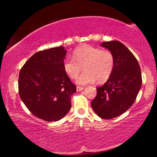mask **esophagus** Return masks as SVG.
<instances>
[{
	"label": "esophagus",
	"mask_w": 157,
	"mask_h": 157,
	"mask_svg": "<svg viewBox=\"0 0 157 157\" xmlns=\"http://www.w3.org/2000/svg\"><path fill=\"white\" fill-rule=\"evenodd\" d=\"M83 89H84V87H81V86H77V88H76L77 91H81Z\"/></svg>",
	"instance_id": "34e87169"
}]
</instances>
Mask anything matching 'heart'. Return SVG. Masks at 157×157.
Here are the masks:
<instances>
[{
  "mask_svg": "<svg viewBox=\"0 0 157 157\" xmlns=\"http://www.w3.org/2000/svg\"><path fill=\"white\" fill-rule=\"evenodd\" d=\"M83 66L84 72L76 79L79 85L103 83L110 78L115 67V57L109 50H101L89 44L82 45L73 52V58L66 57L63 68L71 79H75Z\"/></svg>",
  "mask_w": 157,
  "mask_h": 157,
  "instance_id": "b5f03b06",
  "label": "heart"
}]
</instances>
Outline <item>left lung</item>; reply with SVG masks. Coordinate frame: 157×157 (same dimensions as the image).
<instances>
[{
	"label": "left lung",
	"instance_id": "8db88e82",
	"mask_svg": "<svg viewBox=\"0 0 157 157\" xmlns=\"http://www.w3.org/2000/svg\"><path fill=\"white\" fill-rule=\"evenodd\" d=\"M101 46L113 53L115 67L110 78L97 88L91 107L103 119L116 118L134 104L142 84L140 68L136 57L118 41L103 42Z\"/></svg>",
	"mask_w": 157,
	"mask_h": 157
}]
</instances>
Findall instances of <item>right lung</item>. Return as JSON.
<instances>
[{"label": "right lung", "mask_w": 157, "mask_h": 157, "mask_svg": "<svg viewBox=\"0 0 157 157\" xmlns=\"http://www.w3.org/2000/svg\"><path fill=\"white\" fill-rule=\"evenodd\" d=\"M66 52L63 46L39 51L20 71L21 99L34 116L45 121L63 118L71 107V95L76 92L63 68Z\"/></svg>", "instance_id": "obj_1"}]
</instances>
